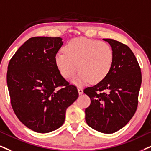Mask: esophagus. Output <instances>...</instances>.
Returning <instances> with one entry per match:
<instances>
[{"mask_svg":"<svg viewBox=\"0 0 151 151\" xmlns=\"http://www.w3.org/2000/svg\"><path fill=\"white\" fill-rule=\"evenodd\" d=\"M78 91L79 94H82L83 93V90L81 87H78Z\"/></svg>","mask_w":151,"mask_h":151,"instance_id":"esophagus-1","label":"esophagus"}]
</instances>
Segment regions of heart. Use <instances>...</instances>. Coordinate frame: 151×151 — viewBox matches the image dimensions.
<instances>
[{"mask_svg":"<svg viewBox=\"0 0 151 151\" xmlns=\"http://www.w3.org/2000/svg\"><path fill=\"white\" fill-rule=\"evenodd\" d=\"M113 60V49L109 44L85 38L72 39L64 46V52L55 57L56 66L64 78H71L78 67L80 72L73 80L77 85L103 81L111 71Z\"/></svg>","mask_w":151,"mask_h":151,"instance_id":"obj_1","label":"heart"}]
</instances>
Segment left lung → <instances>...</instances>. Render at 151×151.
<instances>
[{
	"label": "left lung",
	"mask_w": 151,
	"mask_h": 151,
	"mask_svg": "<svg viewBox=\"0 0 151 151\" xmlns=\"http://www.w3.org/2000/svg\"><path fill=\"white\" fill-rule=\"evenodd\" d=\"M104 40L112 47L113 64L103 81L83 91L91 99L85 109V120L96 131L112 134L125 126L137 111L141 72L127 45L113 39Z\"/></svg>",
	"instance_id": "1"
}]
</instances>
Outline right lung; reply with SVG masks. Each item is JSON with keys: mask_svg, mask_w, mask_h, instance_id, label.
Instances as JSON below:
<instances>
[{"mask_svg": "<svg viewBox=\"0 0 151 151\" xmlns=\"http://www.w3.org/2000/svg\"><path fill=\"white\" fill-rule=\"evenodd\" d=\"M63 45L59 37H33L11 58L7 84L11 105L19 120L38 133L64 124L66 109L78 97L57 69L55 57Z\"/></svg>", "mask_w": 151, "mask_h": 151, "instance_id": "1", "label": "right lung"}]
</instances>
